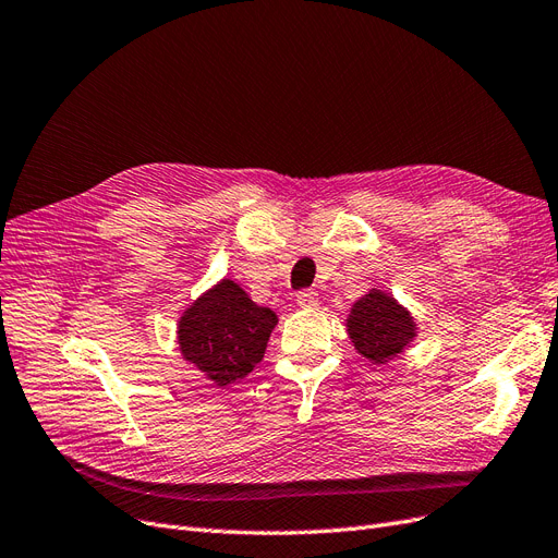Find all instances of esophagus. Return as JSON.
<instances>
[{
  "label": "esophagus",
  "mask_w": 558,
  "mask_h": 558,
  "mask_svg": "<svg viewBox=\"0 0 558 558\" xmlns=\"http://www.w3.org/2000/svg\"><path fill=\"white\" fill-rule=\"evenodd\" d=\"M298 305L302 310H316L318 307V293L316 291H300L298 293Z\"/></svg>",
  "instance_id": "34e87169"
}]
</instances>
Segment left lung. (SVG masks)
<instances>
[{
  "label": "left lung",
  "mask_w": 558,
  "mask_h": 558,
  "mask_svg": "<svg viewBox=\"0 0 558 558\" xmlns=\"http://www.w3.org/2000/svg\"><path fill=\"white\" fill-rule=\"evenodd\" d=\"M349 340L363 359L375 365L396 361L418 335L412 312L381 286L353 302L347 316Z\"/></svg>",
  "instance_id": "1"
}]
</instances>
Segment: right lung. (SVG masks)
<instances>
[{
  "instance_id": "obj_1",
  "label": "right lung",
  "mask_w": 558,
  "mask_h": 558,
  "mask_svg": "<svg viewBox=\"0 0 558 558\" xmlns=\"http://www.w3.org/2000/svg\"><path fill=\"white\" fill-rule=\"evenodd\" d=\"M277 324L272 310L256 305L240 283L223 277L183 310L177 342L183 361L214 386H228L263 361Z\"/></svg>"
}]
</instances>
